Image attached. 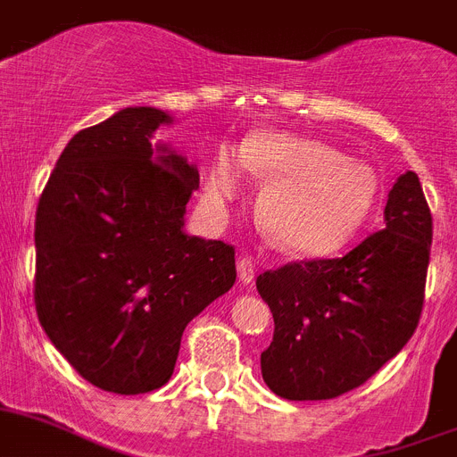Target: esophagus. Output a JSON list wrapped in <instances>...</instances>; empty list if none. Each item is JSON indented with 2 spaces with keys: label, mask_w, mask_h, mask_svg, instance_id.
Wrapping results in <instances>:
<instances>
[{
  "label": "esophagus",
  "mask_w": 457,
  "mask_h": 457,
  "mask_svg": "<svg viewBox=\"0 0 457 457\" xmlns=\"http://www.w3.org/2000/svg\"><path fill=\"white\" fill-rule=\"evenodd\" d=\"M256 275V261L252 256H243V259L237 261V277H240V282L243 284H252L254 282Z\"/></svg>",
  "instance_id": "34e87169"
}]
</instances>
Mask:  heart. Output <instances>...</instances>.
Wrapping results in <instances>:
<instances>
[{
	"label": "heart",
	"instance_id": "heart-1",
	"mask_svg": "<svg viewBox=\"0 0 457 457\" xmlns=\"http://www.w3.org/2000/svg\"><path fill=\"white\" fill-rule=\"evenodd\" d=\"M245 170L266 182L259 217L279 249L295 256H330L358 236L379 196L370 163L337 147L287 131H259L243 152L221 145L210 163L205 194L224 208L243 191Z\"/></svg>",
	"mask_w": 457,
	"mask_h": 457
}]
</instances>
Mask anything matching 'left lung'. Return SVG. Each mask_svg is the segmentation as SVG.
Listing matches in <instances>:
<instances>
[{"mask_svg":"<svg viewBox=\"0 0 457 457\" xmlns=\"http://www.w3.org/2000/svg\"><path fill=\"white\" fill-rule=\"evenodd\" d=\"M384 221L342 259L294 261L256 277L275 319L261 353V374L275 395H345L414 335L432 245V214L414 170L388 191Z\"/></svg>","mask_w":457,"mask_h":457,"instance_id":"obj_1","label":"left lung"}]
</instances>
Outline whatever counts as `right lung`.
Here are the masks:
<instances>
[{"mask_svg": "<svg viewBox=\"0 0 457 457\" xmlns=\"http://www.w3.org/2000/svg\"><path fill=\"white\" fill-rule=\"evenodd\" d=\"M159 108L78 131L38 198L34 303L83 379L117 395L162 388L187 323L236 282V249L185 233L198 170L152 134Z\"/></svg>", "mask_w": 457, "mask_h": 457, "instance_id": "right-lung-1", "label": "right lung"}]
</instances>
